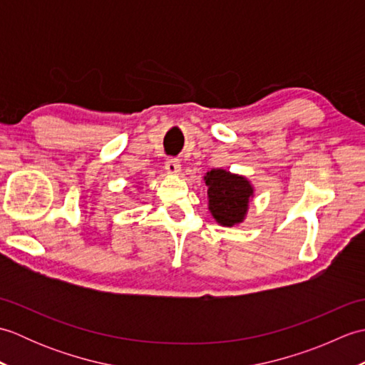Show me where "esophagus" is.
Listing matches in <instances>:
<instances>
[{
	"mask_svg": "<svg viewBox=\"0 0 365 365\" xmlns=\"http://www.w3.org/2000/svg\"><path fill=\"white\" fill-rule=\"evenodd\" d=\"M165 168L168 170V174H170V175H178L182 170L180 161H178L177 158H168L165 163Z\"/></svg>",
	"mask_w": 365,
	"mask_h": 365,
	"instance_id": "1",
	"label": "esophagus"
}]
</instances>
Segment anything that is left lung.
I'll return each instance as SVG.
<instances>
[{
    "label": "left lung",
    "mask_w": 365,
    "mask_h": 365,
    "mask_svg": "<svg viewBox=\"0 0 365 365\" xmlns=\"http://www.w3.org/2000/svg\"><path fill=\"white\" fill-rule=\"evenodd\" d=\"M208 187V210L222 227L242 224L247 215L254 187L245 175L232 174L226 169H212L204 177Z\"/></svg>",
    "instance_id": "8db88e82"
}]
</instances>
